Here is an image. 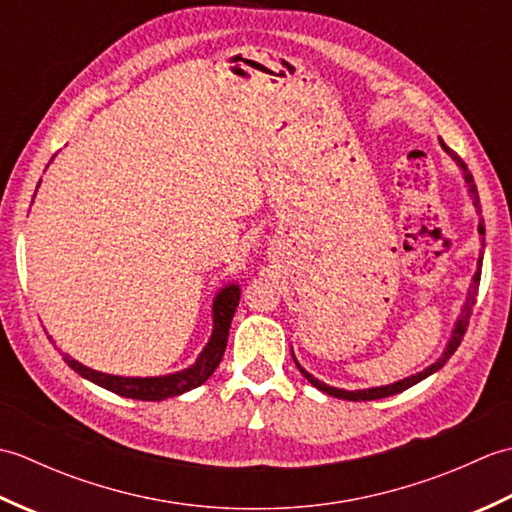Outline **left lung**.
<instances>
[{
    "instance_id": "left-lung-1",
    "label": "left lung",
    "mask_w": 512,
    "mask_h": 512,
    "mask_svg": "<svg viewBox=\"0 0 512 512\" xmlns=\"http://www.w3.org/2000/svg\"><path fill=\"white\" fill-rule=\"evenodd\" d=\"M440 147L447 151V154L451 156V160L455 162V165H458V169L462 171V178H464V184H466V191H469V195H471V200H473V206H475V211H477V215L482 213V209H480V195H477V187H475V182H473V176H471V171L466 169V165H464V160L458 156V154H453V151L444 145V140L440 138ZM477 233L482 235V250H480V257H477V270H475V275H473V279H471V286H469V295H466V301H464V306H462V312H460V317H458V321H455V325H453V332H451V336H449V343H447V347H444V352H442V356L438 358L436 363H431L429 367H424L422 372H418V374H411V376H407V378H402V380H396V383H391V385H383V387H369V389H356V391H350V389H339V387H332V385H325V383H321L319 378H314L312 374H308L306 369H303L299 363H297V358H295V354H292V358H295V363H297V367H299V372L308 378V383L310 385H314L317 389H321L323 394H328V396H334V398H341V400H354V402H358V400H378V398H387V396H394V394H400V391H405V389H409V387H413L416 383H420V380H424L427 376H431V374H436L440 367H444V363L449 361V358L453 356V352L458 350V345L462 343V339H464V332H466V328H469V319H471V314H473V306H475V295H477V288H480V277H482V259H484V220L477 224Z\"/></svg>"
}]
</instances>
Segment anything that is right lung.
<instances>
[{
    "instance_id": "obj_1",
    "label": "right lung",
    "mask_w": 512,
    "mask_h": 512,
    "mask_svg": "<svg viewBox=\"0 0 512 512\" xmlns=\"http://www.w3.org/2000/svg\"><path fill=\"white\" fill-rule=\"evenodd\" d=\"M239 295H242L239 286L228 284L213 297L211 339L204 345L200 356L195 358V363L189 365L187 369H180V372H173L167 376H147V378L132 376L129 378V376H114V374L96 372V369L74 361V358L68 354H63V361L68 363L74 372L83 376L85 380H90V383L99 385L107 391H114V394H118V396L134 398V400H154V402L180 396V394H184V391H191L195 387H200L202 383H206V380H209L211 374L215 372V367L220 365L224 350H226L228 330H231L233 314H235V308L239 303Z\"/></svg>"
}]
</instances>
